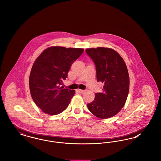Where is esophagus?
Segmentation results:
<instances>
[{"label": "esophagus", "instance_id": "obj_1", "mask_svg": "<svg viewBox=\"0 0 161 161\" xmlns=\"http://www.w3.org/2000/svg\"><path fill=\"white\" fill-rule=\"evenodd\" d=\"M77 91H78V92L79 93H81V94H82V93H83L85 92V91L81 90V89H78V90H77Z\"/></svg>", "mask_w": 161, "mask_h": 161}]
</instances>
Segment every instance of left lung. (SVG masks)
Segmentation results:
<instances>
[{
    "label": "left lung",
    "mask_w": 161,
    "mask_h": 161,
    "mask_svg": "<svg viewBox=\"0 0 161 161\" xmlns=\"http://www.w3.org/2000/svg\"><path fill=\"white\" fill-rule=\"evenodd\" d=\"M86 51L95 63L98 82L104 84L103 92L95 93L88 109L100 119L111 118L120 112L128 97L130 79L127 66L112 48L91 47Z\"/></svg>",
    "instance_id": "1"
}]
</instances>
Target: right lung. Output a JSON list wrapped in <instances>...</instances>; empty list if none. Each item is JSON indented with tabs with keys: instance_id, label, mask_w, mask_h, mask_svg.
Wrapping results in <instances>:
<instances>
[{
	"instance_id": "add662e5",
	"label": "right lung",
	"mask_w": 161,
	"mask_h": 161,
	"mask_svg": "<svg viewBox=\"0 0 161 161\" xmlns=\"http://www.w3.org/2000/svg\"><path fill=\"white\" fill-rule=\"evenodd\" d=\"M83 51V48L51 46L34 61L29 78L30 90L32 100L45 114L58 115L68 107L75 91L60 85Z\"/></svg>"
}]
</instances>
